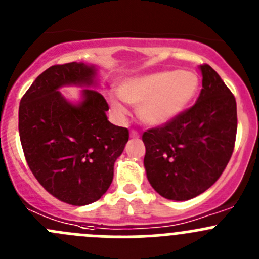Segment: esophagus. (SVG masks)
Instances as JSON below:
<instances>
[{
	"instance_id": "esophagus-1",
	"label": "esophagus",
	"mask_w": 259,
	"mask_h": 259,
	"mask_svg": "<svg viewBox=\"0 0 259 259\" xmlns=\"http://www.w3.org/2000/svg\"><path fill=\"white\" fill-rule=\"evenodd\" d=\"M130 135H131L132 139H137V137L140 136V134L136 131V130H131V132H130Z\"/></svg>"
}]
</instances>
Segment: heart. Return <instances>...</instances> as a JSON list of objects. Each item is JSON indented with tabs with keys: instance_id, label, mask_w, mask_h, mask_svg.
<instances>
[{
	"instance_id": "1",
	"label": "heart",
	"mask_w": 259,
	"mask_h": 259,
	"mask_svg": "<svg viewBox=\"0 0 259 259\" xmlns=\"http://www.w3.org/2000/svg\"><path fill=\"white\" fill-rule=\"evenodd\" d=\"M198 85V76L192 71H156L124 80L108 100L118 117L127 114V103L139 105L137 115L145 124L164 125L183 113Z\"/></svg>"
}]
</instances>
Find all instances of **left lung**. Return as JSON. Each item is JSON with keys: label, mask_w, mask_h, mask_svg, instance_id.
<instances>
[{"label": "left lung", "mask_w": 259, "mask_h": 259, "mask_svg": "<svg viewBox=\"0 0 259 259\" xmlns=\"http://www.w3.org/2000/svg\"><path fill=\"white\" fill-rule=\"evenodd\" d=\"M199 70L202 90L196 104L142 135L147 179L160 196L173 201L210 188L225 170L235 144V98L211 66Z\"/></svg>", "instance_id": "1"}]
</instances>
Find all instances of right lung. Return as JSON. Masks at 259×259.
Masks as SVG:
<instances>
[{"mask_svg": "<svg viewBox=\"0 0 259 259\" xmlns=\"http://www.w3.org/2000/svg\"><path fill=\"white\" fill-rule=\"evenodd\" d=\"M98 68L71 62L47 68L19 107V134L31 173L47 192L68 205L98 201L113 181L114 162L128 141V130L107 118L108 103L95 85ZM63 85H85L71 103Z\"/></svg>", "mask_w": 259, "mask_h": 259, "instance_id": "add662e5", "label": "right lung"}]
</instances>
